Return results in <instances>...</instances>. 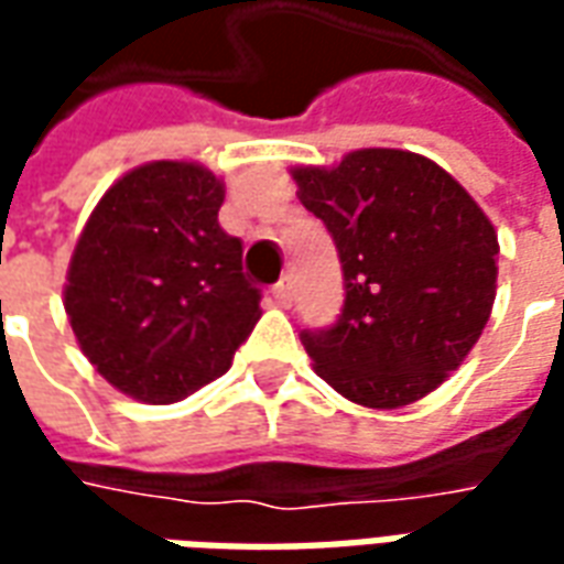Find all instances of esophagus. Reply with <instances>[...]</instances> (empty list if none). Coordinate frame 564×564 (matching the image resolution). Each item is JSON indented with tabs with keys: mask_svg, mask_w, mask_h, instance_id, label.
<instances>
[{
	"mask_svg": "<svg viewBox=\"0 0 564 564\" xmlns=\"http://www.w3.org/2000/svg\"><path fill=\"white\" fill-rule=\"evenodd\" d=\"M271 295H274V302H278L281 307H290L293 305V281H290V278H283L281 283H274Z\"/></svg>",
	"mask_w": 564,
	"mask_h": 564,
	"instance_id": "obj_1",
	"label": "esophagus"
}]
</instances>
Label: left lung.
Instances as JSON below:
<instances>
[{"label":"left lung","instance_id":"8db88e82","mask_svg":"<svg viewBox=\"0 0 564 564\" xmlns=\"http://www.w3.org/2000/svg\"><path fill=\"white\" fill-rule=\"evenodd\" d=\"M344 271L341 317L305 329L314 371L344 399L392 411L437 390L492 314L498 235L437 162L366 148L338 165L293 169Z\"/></svg>","mask_w":564,"mask_h":564}]
</instances>
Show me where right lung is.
<instances>
[{
  "label": "right lung",
  "mask_w": 564,
  "mask_h": 564,
  "mask_svg": "<svg viewBox=\"0 0 564 564\" xmlns=\"http://www.w3.org/2000/svg\"><path fill=\"white\" fill-rule=\"evenodd\" d=\"M223 196L198 162H148L99 198L75 245L63 290L72 332L139 402H181L220 378L262 317L241 241L217 220Z\"/></svg>",
  "instance_id": "1"
}]
</instances>
